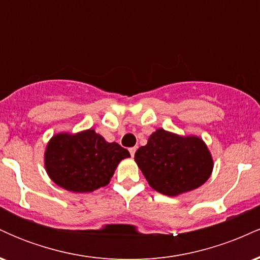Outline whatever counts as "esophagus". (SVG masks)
Here are the masks:
<instances>
[{
  "mask_svg": "<svg viewBox=\"0 0 260 260\" xmlns=\"http://www.w3.org/2000/svg\"><path fill=\"white\" fill-rule=\"evenodd\" d=\"M136 151H137V147L129 148V153H131V155H132V156H134V154H136Z\"/></svg>",
  "mask_w": 260,
  "mask_h": 260,
  "instance_id": "34e87169",
  "label": "esophagus"
}]
</instances>
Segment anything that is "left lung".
Instances as JSON below:
<instances>
[{
    "instance_id": "left-lung-1",
    "label": "left lung",
    "mask_w": 260,
    "mask_h": 260,
    "mask_svg": "<svg viewBox=\"0 0 260 260\" xmlns=\"http://www.w3.org/2000/svg\"><path fill=\"white\" fill-rule=\"evenodd\" d=\"M149 186L169 197H177L204 184L214 160L207 144L193 134L180 136L159 128L134 155Z\"/></svg>"
}]
</instances>
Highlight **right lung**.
Instances as JSON below:
<instances>
[{
	"label": "right lung",
	"mask_w": 260,
	"mask_h": 260,
	"mask_svg": "<svg viewBox=\"0 0 260 260\" xmlns=\"http://www.w3.org/2000/svg\"><path fill=\"white\" fill-rule=\"evenodd\" d=\"M129 156L127 149L106 142L89 128L53 134L45 149L44 165L57 186L73 193H90L107 186L118 164Z\"/></svg>",
	"instance_id": "1"
}]
</instances>
